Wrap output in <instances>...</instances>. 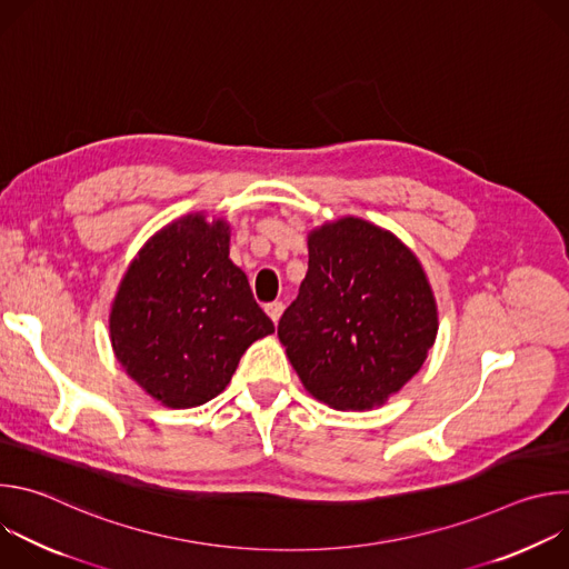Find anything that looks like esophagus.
Wrapping results in <instances>:
<instances>
[{"label": "esophagus", "mask_w": 569, "mask_h": 569, "mask_svg": "<svg viewBox=\"0 0 569 569\" xmlns=\"http://www.w3.org/2000/svg\"><path fill=\"white\" fill-rule=\"evenodd\" d=\"M283 308H286V306H283V301H272V303H268V306H266V312H268V315H270V319L277 323V321L281 319V315H283Z\"/></svg>", "instance_id": "obj_1"}]
</instances>
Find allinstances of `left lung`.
Listing matches in <instances>:
<instances>
[{"mask_svg": "<svg viewBox=\"0 0 569 569\" xmlns=\"http://www.w3.org/2000/svg\"><path fill=\"white\" fill-rule=\"evenodd\" d=\"M437 329L426 272L393 233L360 218L310 233L279 340L315 398L336 410L385 402L421 369Z\"/></svg>", "mask_w": 569, "mask_h": 569, "instance_id": "1", "label": "left lung"}]
</instances>
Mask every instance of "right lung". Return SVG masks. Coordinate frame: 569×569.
I'll return each mask as SVG.
<instances>
[{
  "label": "right lung",
  "instance_id": "1",
  "mask_svg": "<svg viewBox=\"0 0 569 569\" xmlns=\"http://www.w3.org/2000/svg\"><path fill=\"white\" fill-rule=\"evenodd\" d=\"M274 333L246 272L229 261V227L187 216L154 233L128 268L110 312L117 360L169 408H196L231 380L248 347Z\"/></svg>",
  "mask_w": 569,
  "mask_h": 569
}]
</instances>
